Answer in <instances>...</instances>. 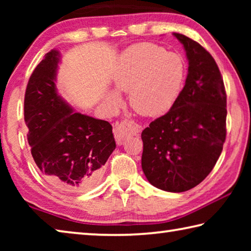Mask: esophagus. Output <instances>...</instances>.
I'll list each match as a JSON object with an SVG mask.
<instances>
[{
    "label": "esophagus",
    "instance_id": "34e87169",
    "mask_svg": "<svg viewBox=\"0 0 251 251\" xmlns=\"http://www.w3.org/2000/svg\"><path fill=\"white\" fill-rule=\"evenodd\" d=\"M141 130V126H138L133 121H122L116 123L114 126V135L118 144H122L129 136L137 135Z\"/></svg>",
    "mask_w": 251,
    "mask_h": 251
}]
</instances>
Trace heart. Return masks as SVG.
<instances>
[{
    "label": "heart",
    "instance_id": "obj_1",
    "mask_svg": "<svg viewBox=\"0 0 251 251\" xmlns=\"http://www.w3.org/2000/svg\"><path fill=\"white\" fill-rule=\"evenodd\" d=\"M185 76V64L178 54L167 53L154 44H137L122 55L113 76L118 92H128L129 104L144 116H158L175 104ZM104 100L117 105L118 93L107 91Z\"/></svg>",
    "mask_w": 251,
    "mask_h": 251
}]
</instances>
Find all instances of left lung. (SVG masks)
<instances>
[{
  "label": "left lung",
  "mask_w": 251,
  "mask_h": 251,
  "mask_svg": "<svg viewBox=\"0 0 251 251\" xmlns=\"http://www.w3.org/2000/svg\"><path fill=\"white\" fill-rule=\"evenodd\" d=\"M188 59L185 86L175 104L142 133V168L165 192L182 193L205 179L226 139L227 100L222 74L202 46L179 33Z\"/></svg>",
  "instance_id": "left-lung-1"
}]
</instances>
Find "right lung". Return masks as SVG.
<instances>
[{
  "mask_svg": "<svg viewBox=\"0 0 251 251\" xmlns=\"http://www.w3.org/2000/svg\"><path fill=\"white\" fill-rule=\"evenodd\" d=\"M61 55L52 50L28 79L24 120L34 161L62 192L83 193L100 181L101 167L116 148L108 122L85 115L57 93Z\"/></svg>",
  "mask_w": 251,
  "mask_h": 251,
  "instance_id": "add662e5",
  "label": "right lung"
}]
</instances>
